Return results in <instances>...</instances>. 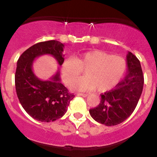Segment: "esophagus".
<instances>
[{"label": "esophagus", "mask_w": 157, "mask_h": 157, "mask_svg": "<svg viewBox=\"0 0 157 157\" xmlns=\"http://www.w3.org/2000/svg\"><path fill=\"white\" fill-rule=\"evenodd\" d=\"M77 96H83V97H86L88 96V94L86 93H77Z\"/></svg>", "instance_id": "esophagus-1"}]
</instances>
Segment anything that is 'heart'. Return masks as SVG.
<instances>
[{
    "instance_id": "1",
    "label": "heart",
    "mask_w": 157,
    "mask_h": 157,
    "mask_svg": "<svg viewBox=\"0 0 157 157\" xmlns=\"http://www.w3.org/2000/svg\"><path fill=\"white\" fill-rule=\"evenodd\" d=\"M86 69V77L73 81ZM126 71V61L119 55H110L100 50H93L70 57L61 64V74L66 84L76 90H96L105 92L115 87Z\"/></svg>"
}]
</instances>
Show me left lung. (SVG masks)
<instances>
[{"label": "left lung", "mask_w": 157, "mask_h": 157, "mask_svg": "<svg viewBox=\"0 0 157 157\" xmlns=\"http://www.w3.org/2000/svg\"><path fill=\"white\" fill-rule=\"evenodd\" d=\"M128 74L113 90L101 94L100 103L90 109L92 118L106 126L117 125L132 114L137 105L144 86L140 61L131 52L127 57Z\"/></svg>", "instance_id": "left-lung-1"}]
</instances>
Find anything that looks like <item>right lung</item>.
<instances>
[{
	"label": "right lung",
	"instance_id": "obj_1",
	"mask_svg": "<svg viewBox=\"0 0 157 157\" xmlns=\"http://www.w3.org/2000/svg\"><path fill=\"white\" fill-rule=\"evenodd\" d=\"M64 44L56 40L39 42L25 51L17 61V96L24 110L37 121L50 122L61 118L74 97L61 83L59 70L48 80L39 79L33 71L34 60L44 55H52L61 66L64 60Z\"/></svg>",
	"mask_w": 157,
	"mask_h": 157
}]
</instances>
